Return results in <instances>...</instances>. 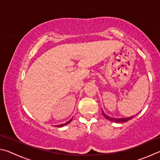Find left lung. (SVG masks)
<instances>
[{"mask_svg": "<svg viewBox=\"0 0 160 160\" xmlns=\"http://www.w3.org/2000/svg\"><path fill=\"white\" fill-rule=\"evenodd\" d=\"M102 113L103 114V116H104L108 120H109V121H110L112 122H116V123L127 122V121H128V120L133 119L134 116H135L134 115V116H131L129 117H124V118H114V117H112L107 115V114L104 112V111L103 110H102Z\"/></svg>", "mask_w": 160, "mask_h": 160, "instance_id": "1", "label": "left lung"}]
</instances>
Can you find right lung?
<instances>
[{
    "mask_svg": "<svg viewBox=\"0 0 160 160\" xmlns=\"http://www.w3.org/2000/svg\"><path fill=\"white\" fill-rule=\"evenodd\" d=\"M72 119H71L69 120V121H68L67 122H66V123H64V124H60V125H56L55 127H64V126H65V125H67V124H69L70 122H71V121H72Z\"/></svg>",
    "mask_w": 160,
    "mask_h": 160,
    "instance_id": "obj_1",
    "label": "right lung"
}]
</instances>
